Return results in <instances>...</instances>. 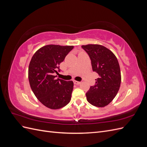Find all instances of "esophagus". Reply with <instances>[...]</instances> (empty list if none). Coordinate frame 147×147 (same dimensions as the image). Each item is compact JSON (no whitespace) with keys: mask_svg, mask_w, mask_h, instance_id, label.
<instances>
[{"mask_svg":"<svg viewBox=\"0 0 147 147\" xmlns=\"http://www.w3.org/2000/svg\"><path fill=\"white\" fill-rule=\"evenodd\" d=\"M74 83L75 84H80L81 83L80 82H78V81H76V80H74Z\"/></svg>","mask_w":147,"mask_h":147,"instance_id":"esophagus-1","label":"esophagus"}]
</instances>
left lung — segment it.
<instances>
[{
    "label": "left lung",
    "mask_w": 147,
    "mask_h": 147,
    "mask_svg": "<svg viewBox=\"0 0 147 147\" xmlns=\"http://www.w3.org/2000/svg\"><path fill=\"white\" fill-rule=\"evenodd\" d=\"M90 57L93 72L99 75L96 84L86 93L91 105L104 107L117 94L121 84V72L117 57L106 47L100 45H82Z\"/></svg>",
    "instance_id": "8db88e82"
}]
</instances>
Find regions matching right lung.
Returning <instances> with one entry per match:
<instances>
[{
  "mask_svg": "<svg viewBox=\"0 0 147 147\" xmlns=\"http://www.w3.org/2000/svg\"><path fill=\"white\" fill-rule=\"evenodd\" d=\"M74 46L48 45L38 50L29 65L28 77L31 89L38 100L47 107L59 109L69 104L74 88L72 81L56 79L59 64Z\"/></svg>",
  "mask_w": 147,
  "mask_h": 147,
  "instance_id": "right-lung-1",
  "label": "right lung"
}]
</instances>
